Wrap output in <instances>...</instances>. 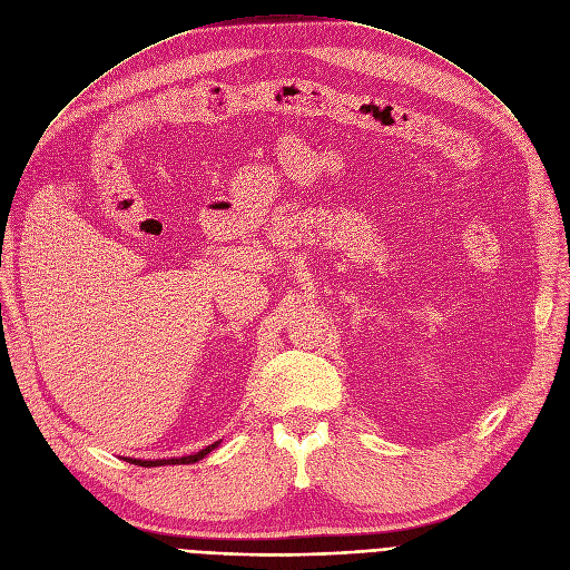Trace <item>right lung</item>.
Listing matches in <instances>:
<instances>
[{
    "label": "right lung",
    "instance_id": "1",
    "mask_svg": "<svg viewBox=\"0 0 570 570\" xmlns=\"http://www.w3.org/2000/svg\"><path fill=\"white\" fill-rule=\"evenodd\" d=\"M218 442H214V444H209V448H205V450H200L197 454H190V456H181V459H163V461H139V459H128L130 463H135V465H144V468H151V465H169V463H195V461H200V459H205L214 448H216Z\"/></svg>",
    "mask_w": 570,
    "mask_h": 570
}]
</instances>
